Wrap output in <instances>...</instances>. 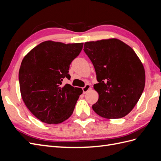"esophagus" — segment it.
<instances>
[{"label": "esophagus", "instance_id": "esophagus-1", "mask_svg": "<svg viewBox=\"0 0 161 161\" xmlns=\"http://www.w3.org/2000/svg\"><path fill=\"white\" fill-rule=\"evenodd\" d=\"M90 89H91V85L86 84L84 87H82V91H83V93L85 94Z\"/></svg>", "mask_w": 161, "mask_h": 161}]
</instances>
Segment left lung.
Wrapping results in <instances>:
<instances>
[{
    "instance_id": "left-lung-1",
    "label": "left lung",
    "mask_w": 161,
    "mask_h": 161,
    "mask_svg": "<svg viewBox=\"0 0 161 161\" xmlns=\"http://www.w3.org/2000/svg\"><path fill=\"white\" fill-rule=\"evenodd\" d=\"M84 51L94 66L99 99L92 105L107 119L128 115L138 103L145 86L142 63L132 48L118 39L85 42Z\"/></svg>"
}]
</instances>
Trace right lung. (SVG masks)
Here are the masks:
<instances>
[{"label": "right lung", "mask_w": 161, "mask_h": 161, "mask_svg": "<svg viewBox=\"0 0 161 161\" xmlns=\"http://www.w3.org/2000/svg\"><path fill=\"white\" fill-rule=\"evenodd\" d=\"M83 43L46 41L24 57L19 72L23 101L31 114L42 122L57 124L69 118L81 88L62 85L70 64L79 55Z\"/></svg>", "instance_id": "1"}]
</instances>
